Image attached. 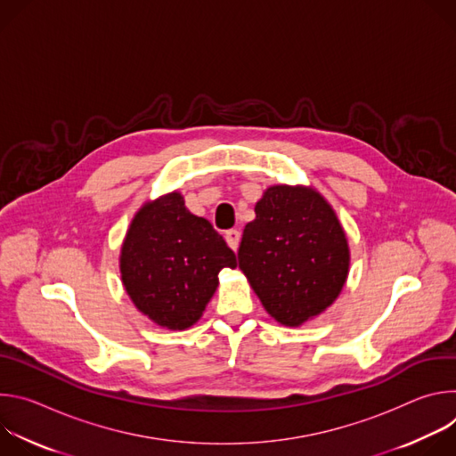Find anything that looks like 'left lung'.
<instances>
[{
    "instance_id": "8db88e82",
    "label": "left lung",
    "mask_w": 456,
    "mask_h": 456,
    "mask_svg": "<svg viewBox=\"0 0 456 456\" xmlns=\"http://www.w3.org/2000/svg\"><path fill=\"white\" fill-rule=\"evenodd\" d=\"M236 256L215 227L191 215L182 194L146 204L129 227L120 273L126 292L160 327L183 330L197 322Z\"/></svg>"
}]
</instances>
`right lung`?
<instances>
[{
    "instance_id": "obj_1",
    "label": "right lung",
    "mask_w": 456,
    "mask_h": 456,
    "mask_svg": "<svg viewBox=\"0 0 456 456\" xmlns=\"http://www.w3.org/2000/svg\"><path fill=\"white\" fill-rule=\"evenodd\" d=\"M238 248L240 269L265 310L287 327L317 315L339 296L348 245L315 191L274 185L256 204Z\"/></svg>"
}]
</instances>
